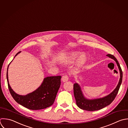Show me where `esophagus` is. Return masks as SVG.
<instances>
[{
    "instance_id": "obj_1",
    "label": "esophagus",
    "mask_w": 128,
    "mask_h": 128,
    "mask_svg": "<svg viewBox=\"0 0 128 128\" xmlns=\"http://www.w3.org/2000/svg\"><path fill=\"white\" fill-rule=\"evenodd\" d=\"M68 80H69V77L67 75H64L62 77V81L63 82H65L67 81Z\"/></svg>"
}]
</instances>
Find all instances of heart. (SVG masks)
I'll list each match as a JSON object with an SVG mask.
<instances>
[{
	"instance_id": "heart-1",
	"label": "heart",
	"mask_w": 128,
	"mask_h": 128,
	"mask_svg": "<svg viewBox=\"0 0 128 128\" xmlns=\"http://www.w3.org/2000/svg\"><path fill=\"white\" fill-rule=\"evenodd\" d=\"M80 53L78 52H71L68 54L67 59L69 62H73L78 57ZM85 60V57L84 55L81 56L78 60V64L79 65H82Z\"/></svg>"
}]
</instances>
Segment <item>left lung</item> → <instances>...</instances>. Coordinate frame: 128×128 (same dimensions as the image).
<instances>
[{"label": "left lung", "instance_id": "obj_1", "mask_svg": "<svg viewBox=\"0 0 128 128\" xmlns=\"http://www.w3.org/2000/svg\"><path fill=\"white\" fill-rule=\"evenodd\" d=\"M106 56L113 59L116 62L118 67L120 74V78L118 84L116 88L109 95L102 98L90 99L85 97L80 85L78 83H75L74 84V95L77 105L79 108L82 110L94 111L102 109L109 105L115 99L118 94L122 82L123 72L117 59L111 54H109Z\"/></svg>", "mask_w": 128, "mask_h": 128}]
</instances>
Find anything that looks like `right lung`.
<instances>
[{
	"instance_id": "add662e5",
	"label": "right lung",
	"mask_w": 128,
	"mask_h": 128,
	"mask_svg": "<svg viewBox=\"0 0 128 128\" xmlns=\"http://www.w3.org/2000/svg\"><path fill=\"white\" fill-rule=\"evenodd\" d=\"M21 51L17 53L14 58ZM9 65L6 74L8 89L11 96L17 103L33 110L45 109L53 105L61 85V76L44 78L41 85L35 91L26 95H21L16 93L10 86L8 77Z\"/></svg>"
}]
</instances>
